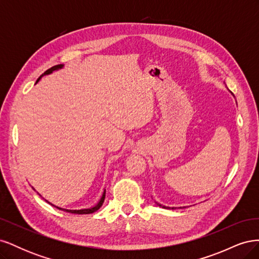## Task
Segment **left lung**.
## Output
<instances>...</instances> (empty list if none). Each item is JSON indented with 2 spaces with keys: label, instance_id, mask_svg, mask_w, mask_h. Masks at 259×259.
I'll return each instance as SVG.
<instances>
[{
  "label": "left lung",
  "instance_id": "8db88e82",
  "mask_svg": "<svg viewBox=\"0 0 259 259\" xmlns=\"http://www.w3.org/2000/svg\"><path fill=\"white\" fill-rule=\"evenodd\" d=\"M158 205H159V206H162L161 204H159V203H158ZM162 207H164V208H168V207H166V206H162ZM169 208H170V207H169ZM171 208H175V207H171ZM179 208H184V207H179Z\"/></svg>",
  "mask_w": 259,
  "mask_h": 259
}]
</instances>
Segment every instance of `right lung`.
<instances>
[{"instance_id":"1","label":"right lung","mask_w":259,"mask_h":259,"mask_svg":"<svg viewBox=\"0 0 259 259\" xmlns=\"http://www.w3.org/2000/svg\"><path fill=\"white\" fill-rule=\"evenodd\" d=\"M62 67H64V65H57V66H54V67H52V68H50L49 70H46V71L38 77V79L36 80V82L41 79V77L43 76V75H45V74H50V73H52L53 71H55V70H58V69H61ZM105 197H106V191H104V194H103V197H101V199H100V201L97 203V204L95 205V206H93V207H91V208H83V209H66V208H61V207H58V206H55V205H53V206H55L56 208H58V209H61V210H65V211H67V213H71V214H92V213H94V211H96V210H98L100 207H101V205H103V203H104V201H105ZM48 202V201H46ZM50 203V202H49ZM51 204V203H50Z\"/></svg>"}]
</instances>
